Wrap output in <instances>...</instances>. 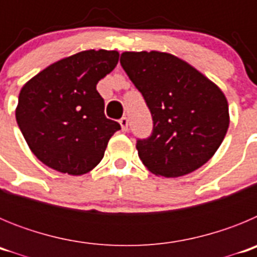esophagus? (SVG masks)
<instances>
[{
	"label": "esophagus",
	"instance_id": "34e87169",
	"mask_svg": "<svg viewBox=\"0 0 257 257\" xmlns=\"http://www.w3.org/2000/svg\"><path fill=\"white\" fill-rule=\"evenodd\" d=\"M119 123H121L122 131H127V130H128V118H127V117H122L121 119H119Z\"/></svg>",
	"mask_w": 257,
	"mask_h": 257
}]
</instances>
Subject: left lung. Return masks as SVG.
<instances>
[{
	"instance_id": "8db88e82",
	"label": "left lung",
	"mask_w": 257,
	"mask_h": 257,
	"mask_svg": "<svg viewBox=\"0 0 257 257\" xmlns=\"http://www.w3.org/2000/svg\"><path fill=\"white\" fill-rule=\"evenodd\" d=\"M119 63L153 119L151 135L136 140L145 167L160 176L178 178L205 165L229 127L228 101L221 90L166 52L127 51Z\"/></svg>"
}]
</instances>
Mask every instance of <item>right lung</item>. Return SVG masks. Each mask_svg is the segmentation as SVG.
Listing matches in <instances>:
<instances>
[{"label": "right lung", "instance_id": "1", "mask_svg": "<svg viewBox=\"0 0 257 257\" xmlns=\"http://www.w3.org/2000/svg\"><path fill=\"white\" fill-rule=\"evenodd\" d=\"M119 54L88 50L56 61L23 86L17 122L42 163L69 175L91 171L121 124L104 114L96 85Z\"/></svg>", "mask_w": 257, "mask_h": 257}]
</instances>
